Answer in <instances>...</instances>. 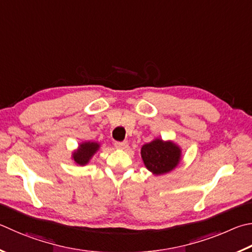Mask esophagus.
<instances>
[{"label":"esophagus","mask_w":252,"mask_h":252,"mask_svg":"<svg viewBox=\"0 0 252 252\" xmlns=\"http://www.w3.org/2000/svg\"><path fill=\"white\" fill-rule=\"evenodd\" d=\"M127 145H129V143H127L126 141L116 142V143H114V146H116V148L119 149V150H125V149L127 148Z\"/></svg>","instance_id":"34e87169"}]
</instances>
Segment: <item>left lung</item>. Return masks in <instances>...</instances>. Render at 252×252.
I'll return each mask as SVG.
<instances>
[{"instance_id": "8db88e82", "label": "left lung", "mask_w": 252, "mask_h": 252, "mask_svg": "<svg viewBox=\"0 0 252 252\" xmlns=\"http://www.w3.org/2000/svg\"><path fill=\"white\" fill-rule=\"evenodd\" d=\"M141 158L145 167L154 175L173 171L182 159V149L173 141L154 139L141 148Z\"/></svg>"}]
</instances>
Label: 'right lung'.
Returning <instances> with one entry per match:
<instances>
[{
	"instance_id": "1",
	"label": "right lung",
	"mask_w": 252,
	"mask_h": 252,
	"mask_svg": "<svg viewBox=\"0 0 252 252\" xmlns=\"http://www.w3.org/2000/svg\"><path fill=\"white\" fill-rule=\"evenodd\" d=\"M100 149V144L98 142H82L79 144L78 149L72 152V159L78 165H86L88 164L94 155L97 153V151Z\"/></svg>"
}]
</instances>
